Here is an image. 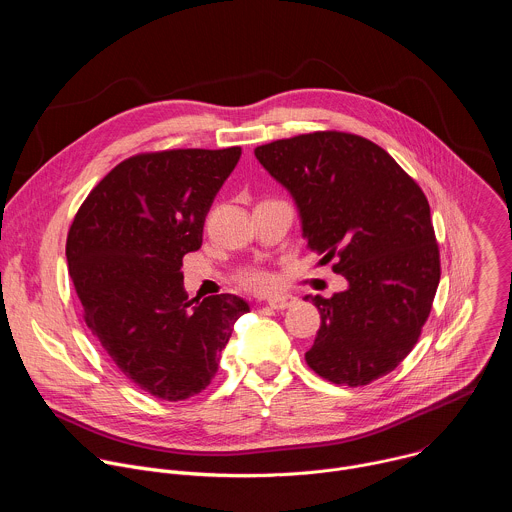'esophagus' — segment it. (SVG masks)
Returning <instances> with one entry per match:
<instances>
[{"instance_id": "obj_1", "label": "esophagus", "mask_w": 512, "mask_h": 512, "mask_svg": "<svg viewBox=\"0 0 512 512\" xmlns=\"http://www.w3.org/2000/svg\"><path fill=\"white\" fill-rule=\"evenodd\" d=\"M298 302V298H294V296H273V298H269L267 300V304H269V308H273V310H285V308H291Z\"/></svg>"}]
</instances>
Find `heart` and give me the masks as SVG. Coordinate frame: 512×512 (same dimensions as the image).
<instances>
[{
    "label": "heart",
    "instance_id": "1",
    "mask_svg": "<svg viewBox=\"0 0 512 512\" xmlns=\"http://www.w3.org/2000/svg\"><path fill=\"white\" fill-rule=\"evenodd\" d=\"M239 281L243 287L251 289V291H267L273 287L275 277L261 267H247L239 273Z\"/></svg>",
    "mask_w": 512,
    "mask_h": 512
}]
</instances>
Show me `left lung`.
Returning <instances> with one entry per match:
<instances>
[{
    "label": "left lung",
    "instance_id": "1",
    "mask_svg": "<svg viewBox=\"0 0 512 512\" xmlns=\"http://www.w3.org/2000/svg\"><path fill=\"white\" fill-rule=\"evenodd\" d=\"M255 158L294 198L302 235L348 281L306 296L320 330L306 362L336 385L391 373L413 350L440 283L431 212L421 188L377 143L316 131L259 145Z\"/></svg>",
    "mask_w": 512,
    "mask_h": 512
}]
</instances>
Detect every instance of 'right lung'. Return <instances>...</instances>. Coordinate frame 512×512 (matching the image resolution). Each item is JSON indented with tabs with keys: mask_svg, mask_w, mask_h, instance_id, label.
Listing matches in <instances>:
<instances>
[{
	"mask_svg": "<svg viewBox=\"0 0 512 512\" xmlns=\"http://www.w3.org/2000/svg\"><path fill=\"white\" fill-rule=\"evenodd\" d=\"M241 148L141 154L87 196L66 239L85 322L141 391L184 401L210 385L249 304L233 294L192 304L182 257L200 249L204 218Z\"/></svg>",
	"mask_w": 512,
	"mask_h": 512,
	"instance_id": "obj_1",
	"label": "right lung"
}]
</instances>
